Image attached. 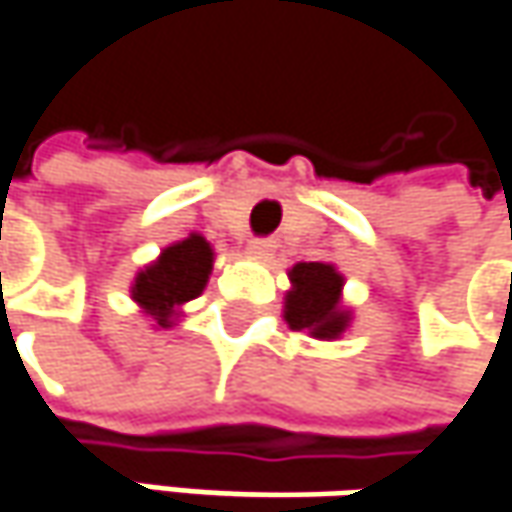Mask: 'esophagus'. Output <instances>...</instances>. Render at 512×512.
<instances>
[{
	"label": "esophagus",
	"instance_id": "34e87169",
	"mask_svg": "<svg viewBox=\"0 0 512 512\" xmlns=\"http://www.w3.org/2000/svg\"><path fill=\"white\" fill-rule=\"evenodd\" d=\"M272 252H275V243L272 240H249V255L257 257V260L272 257Z\"/></svg>",
	"mask_w": 512,
	"mask_h": 512
}]
</instances>
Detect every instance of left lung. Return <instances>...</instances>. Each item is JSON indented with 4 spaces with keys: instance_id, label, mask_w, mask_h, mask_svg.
<instances>
[{
    "instance_id": "left-lung-1",
    "label": "left lung",
    "mask_w": 512,
    "mask_h": 512,
    "mask_svg": "<svg viewBox=\"0 0 512 512\" xmlns=\"http://www.w3.org/2000/svg\"><path fill=\"white\" fill-rule=\"evenodd\" d=\"M289 289L284 295V321L321 342L342 339L353 313L342 304L345 275L324 260L295 263L289 269Z\"/></svg>"
}]
</instances>
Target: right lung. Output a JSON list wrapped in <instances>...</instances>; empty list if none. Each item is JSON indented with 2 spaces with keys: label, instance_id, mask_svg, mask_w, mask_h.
<instances>
[{
  "label": "right lung",
  "instance_id": "add662e5",
  "mask_svg": "<svg viewBox=\"0 0 512 512\" xmlns=\"http://www.w3.org/2000/svg\"><path fill=\"white\" fill-rule=\"evenodd\" d=\"M214 269V249L202 234H188L165 246L156 260L138 269L130 298L138 310L153 321V327H173L182 304L202 295Z\"/></svg>",
  "mask_w": 512,
  "mask_h": 512
}]
</instances>
